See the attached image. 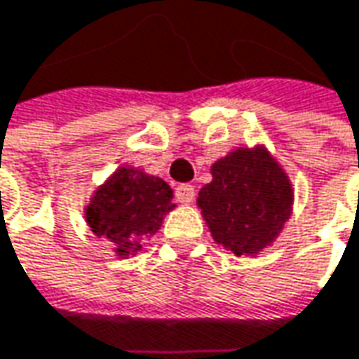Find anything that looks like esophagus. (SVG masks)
Segmentation results:
<instances>
[{
  "mask_svg": "<svg viewBox=\"0 0 359 359\" xmlns=\"http://www.w3.org/2000/svg\"><path fill=\"white\" fill-rule=\"evenodd\" d=\"M175 195H177V201H179V203L189 205V203L195 201V187H191V184H180V187H177Z\"/></svg>",
  "mask_w": 359,
  "mask_h": 359,
  "instance_id": "esophagus-1",
  "label": "esophagus"
}]
</instances>
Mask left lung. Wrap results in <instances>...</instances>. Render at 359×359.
<instances>
[{
	"label": "left lung",
	"instance_id": "obj_1",
	"mask_svg": "<svg viewBox=\"0 0 359 359\" xmlns=\"http://www.w3.org/2000/svg\"><path fill=\"white\" fill-rule=\"evenodd\" d=\"M196 205L212 239L235 255L269 247L291 215L293 187L265 147L235 149L210 166Z\"/></svg>",
	"mask_w": 359,
	"mask_h": 359
}]
</instances>
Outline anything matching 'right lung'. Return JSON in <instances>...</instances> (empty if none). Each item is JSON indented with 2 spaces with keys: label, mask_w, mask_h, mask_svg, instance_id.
Masks as SVG:
<instances>
[{
  "label": "right lung",
  "mask_w": 359,
  "mask_h": 359,
  "mask_svg": "<svg viewBox=\"0 0 359 359\" xmlns=\"http://www.w3.org/2000/svg\"><path fill=\"white\" fill-rule=\"evenodd\" d=\"M172 209V189L163 179L120 166L94 191L84 212L92 233L112 243L118 257H128L142 249L140 241L152 237Z\"/></svg>",
  "instance_id": "1"
}]
</instances>
